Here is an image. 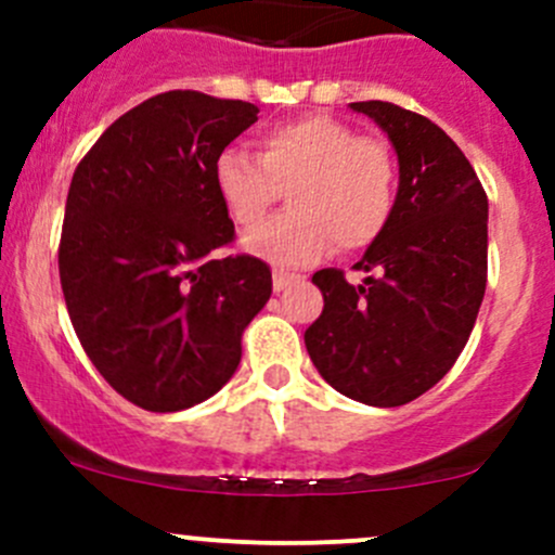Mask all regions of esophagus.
<instances>
[{"mask_svg":"<svg viewBox=\"0 0 555 555\" xmlns=\"http://www.w3.org/2000/svg\"><path fill=\"white\" fill-rule=\"evenodd\" d=\"M295 282H300L298 273H284V271L273 273V289H276V293H282V289L293 287Z\"/></svg>","mask_w":555,"mask_h":555,"instance_id":"34e87169","label":"esophagus"}]
</instances>
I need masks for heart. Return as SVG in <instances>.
<instances>
[{
  "instance_id": "obj_1",
  "label": "heart",
  "mask_w": 555,
  "mask_h": 555,
  "mask_svg": "<svg viewBox=\"0 0 555 555\" xmlns=\"http://www.w3.org/2000/svg\"><path fill=\"white\" fill-rule=\"evenodd\" d=\"M215 188L238 228H255L289 188L287 215L244 238L271 266L300 268L338 244L365 249L389 225L397 204V160L376 137H357L330 115L279 122L257 139V155L231 147L217 158Z\"/></svg>"
}]
</instances>
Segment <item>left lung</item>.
Here are the masks:
<instances>
[{"label":"left lung","mask_w":555,"mask_h":555,"mask_svg":"<svg viewBox=\"0 0 555 555\" xmlns=\"http://www.w3.org/2000/svg\"><path fill=\"white\" fill-rule=\"evenodd\" d=\"M389 137L400 188L389 225L349 284L338 268L311 282L324 309L306 330L319 376L376 408L416 400L451 371L486 293L489 201L469 160L433 120L389 102H354Z\"/></svg>","instance_id":"left-lung-1"}]
</instances>
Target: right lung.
I'll use <instances>...</instances> for the list:
<instances>
[{
	"mask_svg": "<svg viewBox=\"0 0 555 555\" xmlns=\"http://www.w3.org/2000/svg\"><path fill=\"white\" fill-rule=\"evenodd\" d=\"M257 112L198 91L158 93L117 117L72 177L59 246L72 327L104 382L144 411L217 395L271 298L266 262L217 257L236 228L215 164Z\"/></svg>",
	"mask_w": 555,
	"mask_h": 555,
	"instance_id": "obj_1",
	"label": "right lung"
}]
</instances>
